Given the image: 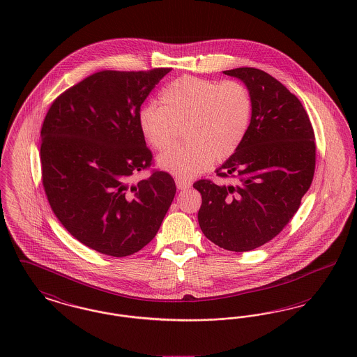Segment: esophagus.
Segmentation results:
<instances>
[{"instance_id":"obj_1","label":"esophagus","mask_w":357,"mask_h":357,"mask_svg":"<svg viewBox=\"0 0 357 357\" xmlns=\"http://www.w3.org/2000/svg\"><path fill=\"white\" fill-rule=\"evenodd\" d=\"M175 183H176V187H178L179 190H185V188H188V187H191V183H190L188 181H185V179H181V178H176V179H175Z\"/></svg>"}]
</instances>
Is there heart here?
Instances as JSON below:
<instances>
[{
    "label": "heart",
    "mask_w": 357,
    "mask_h": 357,
    "mask_svg": "<svg viewBox=\"0 0 357 357\" xmlns=\"http://www.w3.org/2000/svg\"><path fill=\"white\" fill-rule=\"evenodd\" d=\"M160 105L139 112V127L153 149H169L185 126V144L159 156V165L182 179L204 172L237 151L250 126L253 102L246 85L236 80L183 76L160 93Z\"/></svg>",
    "instance_id": "b5f03b06"
}]
</instances>
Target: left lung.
Here are the masks:
<instances>
[{
    "label": "left lung",
    "mask_w": 357,
    "mask_h": 357,
    "mask_svg": "<svg viewBox=\"0 0 357 357\" xmlns=\"http://www.w3.org/2000/svg\"><path fill=\"white\" fill-rule=\"evenodd\" d=\"M241 79L253 112L239 149L218 170L231 185L201 179L198 222L206 238L230 252H250L278 236L297 213L316 167L314 132L304 105L261 69L223 70Z\"/></svg>",
    "instance_id": "8db88e82"
}]
</instances>
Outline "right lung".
<instances>
[{"label":"right lung","mask_w":357,"mask_h":357,"mask_svg":"<svg viewBox=\"0 0 357 357\" xmlns=\"http://www.w3.org/2000/svg\"><path fill=\"white\" fill-rule=\"evenodd\" d=\"M170 68L100 70L52 102L41 127V181L52 211L70 236L111 257L151 242L176 186L153 165L139 112Z\"/></svg>","instance_id":"right-lung-1"}]
</instances>
